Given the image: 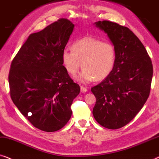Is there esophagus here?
<instances>
[{"label": "esophagus", "instance_id": "esophagus-1", "mask_svg": "<svg viewBox=\"0 0 159 159\" xmlns=\"http://www.w3.org/2000/svg\"><path fill=\"white\" fill-rule=\"evenodd\" d=\"M86 91H87V89L86 88V87H84V86L80 87V92H81V93H86Z\"/></svg>", "mask_w": 159, "mask_h": 159}]
</instances>
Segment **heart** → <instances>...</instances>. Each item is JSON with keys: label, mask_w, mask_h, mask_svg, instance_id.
Listing matches in <instances>:
<instances>
[{"label": "heart", "mask_w": 159, "mask_h": 159, "mask_svg": "<svg viewBox=\"0 0 159 159\" xmlns=\"http://www.w3.org/2000/svg\"><path fill=\"white\" fill-rule=\"evenodd\" d=\"M61 59L66 71L73 76L82 66L84 70L76 79L82 84H89L94 79L104 80L111 74L116 64L117 50L111 42L85 37L73 43V50L64 49Z\"/></svg>", "instance_id": "heart-1"}]
</instances>
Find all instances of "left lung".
I'll use <instances>...</instances> for the list:
<instances>
[{
    "mask_svg": "<svg viewBox=\"0 0 159 159\" xmlns=\"http://www.w3.org/2000/svg\"><path fill=\"white\" fill-rule=\"evenodd\" d=\"M94 24L115 44L117 60L111 74L91 88L97 99L93 115L102 126L119 129L128 124L147 101L153 65L143 44L128 28L109 21Z\"/></svg>",
    "mask_w": 159,
    "mask_h": 159,
    "instance_id": "left-lung-1",
    "label": "left lung"
}]
</instances>
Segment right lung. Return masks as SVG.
<instances>
[{
  "label": "right lung",
  "mask_w": 159,
  "mask_h": 159,
  "mask_svg": "<svg viewBox=\"0 0 159 159\" xmlns=\"http://www.w3.org/2000/svg\"><path fill=\"white\" fill-rule=\"evenodd\" d=\"M74 26L60 19L31 34L11 65L8 82L13 104L42 131H57L67 124L71 104L80 93L61 59Z\"/></svg>",
  "instance_id": "1"
}]
</instances>
